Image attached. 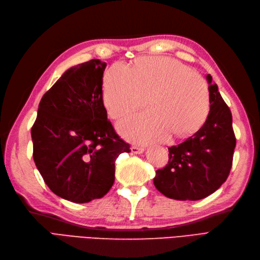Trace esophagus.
<instances>
[{
	"label": "esophagus",
	"mask_w": 260,
	"mask_h": 260,
	"mask_svg": "<svg viewBox=\"0 0 260 260\" xmlns=\"http://www.w3.org/2000/svg\"><path fill=\"white\" fill-rule=\"evenodd\" d=\"M144 148L143 147H139V146H133V147H132V152H133V154H143V152H144Z\"/></svg>",
	"instance_id": "obj_1"
}]
</instances>
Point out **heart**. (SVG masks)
<instances>
[{"label": "heart", "instance_id": "1", "mask_svg": "<svg viewBox=\"0 0 260 260\" xmlns=\"http://www.w3.org/2000/svg\"><path fill=\"white\" fill-rule=\"evenodd\" d=\"M149 111L118 123L129 141H162L198 129L209 112V90L203 79L175 59L145 57L129 70L115 63L105 72L103 102L113 118H121L145 104Z\"/></svg>", "mask_w": 260, "mask_h": 260}]
</instances>
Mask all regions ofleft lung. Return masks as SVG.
Instances as JSON below:
<instances>
[{"label": "left lung", "mask_w": 260, "mask_h": 260, "mask_svg": "<svg viewBox=\"0 0 260 260\" xmlns=\"http://www.w3.org/2000/svg\"><path fill=\"white\" fill-rule=\"evenodd\" d=\"M206 80L210 92L206 121L184 142L168 148V165L157 170L154 178L157 190L170 199H204L226 181L232 168L236 146L232 113L211 75Z\"/></svg>", "instance_id": "8db88e82"}]
</instances>
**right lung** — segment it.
Wrapping results in <instances>:
<instances>
[{"label":"right lung","instance_id":"obj_1","mask_svg":"<svg viewBox=\"0 0 260 260\" xmlns=\"http://www.w3.org/2000/svg\"><path fill=\"white\" fill-rule=\"evenodd\" d=\"M105 62L71 67L45 93L31 127L32 158L49 189L75 203L104 197L115 160L129 145L116 134L103 103Z\"/></svg>","mask_w":260,"mask_h":260}]
</instances>
